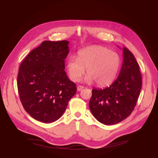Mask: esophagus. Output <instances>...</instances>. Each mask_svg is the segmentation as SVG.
<instances>
[{
  "mask_svg": "<svg viewBox=\"0 0 158 158\" xmlns=\"http://www.w3.org/2000/svg\"><path fill=\"white\" fill-rule=\"evenodd\" d=\"M82 89H84V86L82 85H78L77 87V90L78 91H81Z\"/></svg>",
  "mask_w": 158,
  "mask_h": 158,
  "instance_id": "obj_1",
  "label": "esophagus"
}]
</instances>
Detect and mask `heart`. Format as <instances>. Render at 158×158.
<instances>
[{
  "instance_id": "1",
  "label": "heart",
  "mask_w": 158,
  "mask_h": 158,
  "mask_svg": "<svg viewBox=\"0 0 158 158\" xmlns=\"http://www.w3.org/2000/svg\"><path fill=\"white\" fill-rule=\"evenodd\" d=\"M76 57L70 56L66 64L69 78L74 82L81 79L86 68L85 81L94 80L99 86L107 85L116 78L121 65L118 54L98 45L80 50Z\"/></svg>"
}]
</instances>
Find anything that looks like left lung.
<instances>
[{"instance_id":"8db88e82","label":"left lung","mask_w":158,"mask_h":158,"mask_svg":"<svg viewBox=\"0 0 158 158\" xmlns=\"http://www.w3.org/2000/svg\"><path fill=\"white\" fill-rule=\"evenodd\" d=\"M123 62L117 79L110 86L93 89L89 108L94 118L106 125L120 123L132 112L139 98L142 77L132 53L123 49Z\"/></svg>"}]
</instances>
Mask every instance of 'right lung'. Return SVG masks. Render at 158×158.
I'll list each match as a JSON object with an SVG mask.
<instances>
[{"label": "right lung", "mask_w": 158, "mask_h": 158, "mask_svg": "<svg viewBox=\"0 0 158 158\" xmlns=\"http://www.w3.org/2000/svg\"><path fill=\"white\" fill-rule=\"evenodd\" d=\"M69 42L44 41L21 63L17 88L24 109L46 123L59 119L77 91L64 71Z\"/></svg>", "instance_id": "obj_1"}]
</instances>
